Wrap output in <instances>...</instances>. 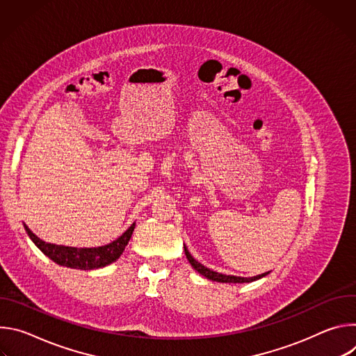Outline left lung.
<instances>
[{
  "mask_svg": "<svg viewBox=\"0 0 356 356\" xmlns=\"http://www.w3.org/2000/svg\"><path fill=\"white\" fill-rule=\"evenodd\" d=\"M184 253H186L187 261L190 262V265H191L200 275H202V276L210 279V280H213V282H220V283H250V282H255V280H258V279H261V277L269 275V272L262 273V275H258V276H252V277H241V276H232V275H222V273L214 272V270L206 268L204 265H201L200 262H197V261L190 255V252H188V249L186 248V245H184Z\"/></svg>",
  "mask_w": 356,
  "mask_h": 356,
  "instance_id": "1",
  "label": "left lung"
}]
</instances>
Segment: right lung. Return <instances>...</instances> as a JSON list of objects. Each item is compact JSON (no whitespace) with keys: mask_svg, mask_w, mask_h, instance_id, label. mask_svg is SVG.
<instances>
[{"mask_svg":"<svg viewBox=\"0 0 356 356\" xmlns=\"http://www.w3.org/2000/svg\"><path fill=\"white\" fill-rule=\"evenodd\" d=\"M25 231L32 239V242L44 253L47 258L52 259L55 264L72 269H81V270H92L104 268L113 262H115L128 245L135 222L115 241L108 245L98 246V248H73V246H63L49 243L39 239L25 224Z\"/></svg>","mask_w":356,"mask_h":356,"instance_id":"right-lung-1","label":"right lung"}]
</instances>
